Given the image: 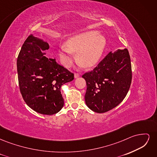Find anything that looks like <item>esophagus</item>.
<instances>
[{
	"instance_id": "34e87169",
	"label": "esophagus",
	"mask_w": 157,
	"mask_h": 157,
	"mask_svg": "<svg viewBox=\"0 0 157 157\" xmlns=\"http://www.w3.org/2000/svg\"><path fill=\"white\" fill-rule=\"evenodd\" d=\"M80 76V74L78 73H75V78H78Z\"/></svg>"
}]
</instances>
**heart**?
<instances>
[{
    "label": "heart",
    "instance_id": "b5f03b06",
    "mask_svg": "<svg viewBox=\"0 0 157 157\" xmlns=\"http://www.w3.org/2000/svg\"><path fill=\"white\" fill-rule=\"evenodd\" d=\"M96 31L82 33L70 39L67 44L59 47V56L65 65H69L73 60V52H77V59L85 67L96 64L105 50L106 39L98 35Z\"/></svg>",
    "mask_w": 157,
    "mask_h": 157
}]
</instances>
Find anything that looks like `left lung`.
<instances>
[{
  "label": "left lung",
  "mask_w": 157,
  "mask_h": 157,
  "mask_svg": "<svg viewBox=\"0 0 157 157\" xmlns=\"http://www.w3.org/2000/svg\"><path fill=\"white\" fill-rule=\"evenodd\" d=\"M82 77L86 82V105L98 113L111 110L122 101L131 85L132 65L128 50L109 52L92 71Z\"/></svg>",
  "instance_id": "8db88e82"
}]
</instances>
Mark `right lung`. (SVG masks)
Masks as SVG:
<instances>
[{"mask_svg": "<svg viewBox=\"0 0 157 157\" xmlns=\"http://www.w3.org/2000/svg\"><path fill=\"white\" fill-rule=\"evenodd\" d=\"M48 49L47 42L30 35L19 53L17 69L20 92L27 105L37 113L51 115L63 107L60 88L72 81L74 74L45 57L41 51Z\"/></svg>", "mask_w": 157, "mask_h": 157, "instance_id": "obj_1", "label": "right lung"}]
</instances>
